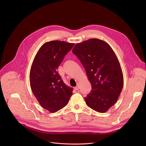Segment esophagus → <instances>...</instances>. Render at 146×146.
Instances as JSON below:
<instances>
[{
  "instance_id": "1",
  "label": "esophagus",
  "mask_w": 146,
  "mask_h": 146,
  "mask_svg": "<svg viewBox=\"0 0 146 146\" xmlns=\"http://www.w3.org/2000/svg\"><path fill=\"white\" fill-rule=\"evenodd\" d=\"M79 87H80V86H79V84H77V86H76V87H74V89L75 90H78L79 89Z\"/></svg>"
}]
</instances>
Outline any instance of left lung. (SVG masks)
<instances>
[{
    "instance_id": "obj_1",
    "label": "left lung",
    "mask_w": 146,
    "mask_h": 146,
    "mask_svg": "<svg viewBox=\"0 0 146 146\" xmlns=\"http://www.w3.org/2000/svg\"><path fill=\"white\" fill-rule=\"evenodd\" d=\"M84 66L92 86L85 98L87 105L105 113L117 100L123 84L119 60L106 41L91 38L76 44L72 50Z\"/></svg>"
}]
</instances>
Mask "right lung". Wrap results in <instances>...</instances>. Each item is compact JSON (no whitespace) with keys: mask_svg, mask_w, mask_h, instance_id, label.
<instances>
[{"mask_svg":"<svg viewBox=\"0 0 146 146\" xmlns=\"http://www.w3.org/2000/svg\"><path fill=\"white\" fill-rule=\"evenodd\" d=\"M74 43L54 40L43 44L37 51L31 68L32 91L41 106L51 113L64 108L72 95L58 73V68Z\"/></svg>","mask_w":146,"mask_h":146,"instance_id":"1","label":"right lung"}]
</instances>
